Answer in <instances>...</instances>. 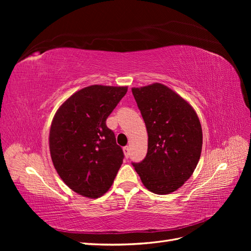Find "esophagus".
Returning a JSON list of instances; mask_svg holds the SVG:
<instances>
[{
  "mask_svg": "<svg viewBox=\"0 0 251 251\" xmlns=\"http://www.w3.org/2000/svg\"><path fill=\"white\" fill-rule=\"evenodd\" d=\"M124 153H125V155H126V158H128V156H130V147H125L124 148Z\"/></svg>",
  "mask_w": 251,
  "mask_h": 251,
  "instance_id": "obj_1",
  "label": "esophagus"
}]
</instances>
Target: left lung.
<instances>
[{"instance_id":"1","label":"left lung","mask_w":251,"mask_h":251,"mask_svg":"<svg viewBox=\"0 0 251 251\" xmlns=\"http://www.w3.org/2000/svg\"><path fill=\"white\" fill-rule=\"evenodd\" d=\"M132 92L149 135L146 158L132 164L149 191L170 194L183 185L199 162L200 120L191 104L162 83Z\"/></svg>"}]
</instances>
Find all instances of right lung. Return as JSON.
<instances>
[{
  "instance_id": "1",
  "label": "right lung",
  "mask_w": 251,
  "mask_h": 251,
  "mask_svg": "<svg viewBox=\"0 0 251 251\" xmlns=\"http://www.w3.org/2000/svg\"><path fill=\"white\" fill-rule=\"evenodd\" d=\"M127 87L90 86L60 105L49 136L53 165L72 191L98 198L109 191L125 158L105 121Z\"/></svg>"
}]
</instances>
